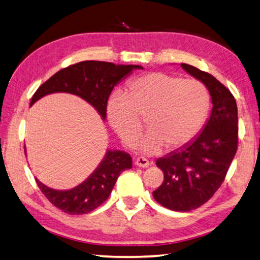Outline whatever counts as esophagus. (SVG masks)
<instances>
[{"label":"esophagus","mask_w":260,"mask_h":260,"mask_svg":"<svg viewBox=\"0 0 260 260\" xmlns=\"http://www.w3.org/2000/svg\"><path fill=\"white\" fill-rule=\"evenodd\" d=\"M134 164L136 165V166H138V167H141V168H146V167H149V165H150V162L148 161V159L142 158V157L136 158Z\"/></svg>","instance_id":"obj_1"}]
</instances>
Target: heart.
I'll return each mask as SVG.
<instances>
[{
    "label": "heart",
    "instance_id": "1",
    "mask_svg": "<svg viewBox=\"0 0 260 260\" xmlns=\"http://www.w3.org/2000/svg\"><path fill=\"white\" fill-rule=\"evenodd\" d=\"M209 110L206 87L194 79H182L164 73H151L135 79L127 94L116 91L107 103L112 128L127 146L142 133L146 118L149 132L139 149L153 154L165 145L178 149L190 143L204 126Z\"/></svg>",
    "mask_w": 260,
    "mask_h": 260
}]
</instances>
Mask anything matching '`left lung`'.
I'll return each mask as SVG.
<instances>
[{
  "mask_svg": "<svg viewBox=\"0 0 260 260\" xmlns=\"http://www.w3.org/2000/svg\"><path fill=\"white\" fill-rule=\"evenodd\" d=\"M181 67L208 89L211 112L190 143L157 159L164 182L152 194L167 209L190 211L218 190L237 153L238 107L232 93L212 75L187 63Z\"/></svg>",
  "mask_w": 260,
  "mask_h": 260,
  "instance_id": "left-lung-1",
  "label": "left lung"
}]
</instances>
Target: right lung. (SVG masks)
I'll return each mask as SVG.
<instances>
[{
  "mask_svg": "<svg viewBox=\"0 0 260 260\" xmlns=\"http://www.w3.org/2000/svg\"><path fill=\"white\" fill-rule=\"evenodd\" d=\"M136 69L143 67L139 64H115L106 61H82L61 69L42 84L31 98L30 107L49 94L70 93L89 103L105 121L108 99L112 89ZM131 168L132 157L128 153L108 149L91 175L70 190L51 188L37 178L36 183L56 208L69 215H83L101 206L109 198L120 174Z\"/></svg>",
  "mask_w": 260,
  "mask_h": 260,
  "instance_id": "obj_1",
  "label": "right lung"
}]
</instances>
